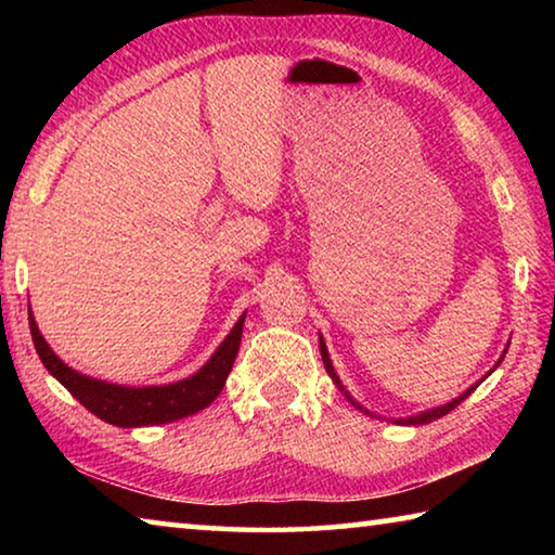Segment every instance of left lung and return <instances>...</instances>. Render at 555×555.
<instances>
[{"label": "left lung", "instance_id": "1", "mask_svg": "<svg viewBox=\"0 0 555 555\" xmlns=\"http://www.w3.org/2000/svg\"><path fill=\"white\" fill-rule=\"evenodd\" d=\"M321 357H323V364H325V372L327 374H331V377H333V382L337 384V389H340L343 393H345V399L347 401H350L352 403V406L354 409H360V411H364V413H370L367 409H362L360 406V403H357L352 397H350V393H347V389L343 387V384H340V377H337V374H335V370H333V362H331V357H327V350H325V343H323V337H321ZM502 360H504V357H502ZM500 360V362H502ZM500 362H496V364H500ZM482 382V379H480ZM480 382H477L475 384V387H469L465 393H460V397L457 399H453V401H450V403H446V406H438V409H430V411H424V413H416V416H409V418H401L399 421V424H406V426H421V424H430V421H436V418H440V416H446V413H450V411H453L455 406H460V401H465L467 397H469V393H473L477 387H480Z\"/></svg>", "mask_w": 555, "mask_h": 555}]
</instances>
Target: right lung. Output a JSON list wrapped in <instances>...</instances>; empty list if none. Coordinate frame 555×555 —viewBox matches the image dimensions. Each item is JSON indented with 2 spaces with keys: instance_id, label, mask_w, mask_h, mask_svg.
<instances>
[{
  "instance_id": "add662e5",
  "label": "right lung",
  "mask_w": 555,
  "mask_h": 555,
  "mask_svg": "<svg viewBox=\"0 0 555 555\" xmlns=\"http://www.w3.org/2000/svg\"><path fill=\"white\" fill-rule=\"evenodd\" d=\"M242 325L244 315L240 318L237 325L232 327V333L224 337V343L215 350L208 364H205L201 372H195L193 377L176 384H166V387L131 389L119 387V384L90 379L86 374L70 370L68 364H63L49 347V343L41 337L34 315L29 313L34 347L41 357L43 367L49 370L90 413H95L98 418L121 428L171 424V421L193 416V413L210 406L215 397L222 391L224 382H228L234 357L240 352Z\"/></svg>"
}]
</instances>
